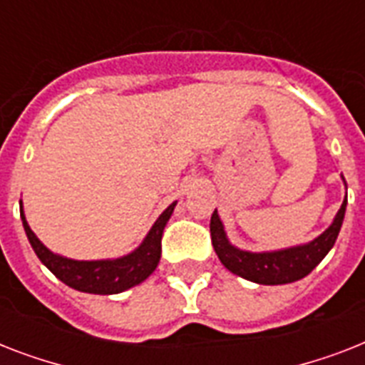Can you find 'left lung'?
Wrapping results in <instances>:
<instances>
[{"instance_id": "8db88e82", "label": "left lung", "mask_w": 365, "mask_h": 365, "mask_svg": "<svg viewBox=\"0 0 365 365\" xmlns=\"http://www.w3.org/2000/svg\"><path fill=\"white\" fill-rule=\"evenodd\" d=\"M343 183L346 187L345 178H343ZM345 210L346 195L331 225L322 235H318L317 239L311 242L289 246V248L269 250V252H250V250H240L239 246L231 244L223 222L220 220V214L214 210L210 217L212 244L223 267L237 277L246 278L250 282L265 284V286L295 282V280L305 278L328 255L329 250L334 248L343 220H345Z\"/></svg>"}]
</instances>
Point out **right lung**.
Instances as JSON below:
<instances>
[{"mask_svg": "<svg viewBox=\"0 0 365 365\" xmlns=\"http://www.w3.org/2000/svg\"><path fill=\"white\" fill-rule=\"evenodd\" d=\"M174 206L176 202H172L157 217V222L151 225L149 233L145 235V239L138 248L132 250L130 254L115 257V259H71V257H64V255L51 252L41 240L37 239L36 233L26 222L22 200H20V220L24 225L26 237L30 240L31 248L39 261L58 280H62L70 288L85 292V294L113 295L142 284L157 269L160 259V239H163V231L174 212Z\"/></svg>", "mask_w": 365, "mask_h": 365, "instance_id": "add662e5", "label": "right lung"}]
</instances>
